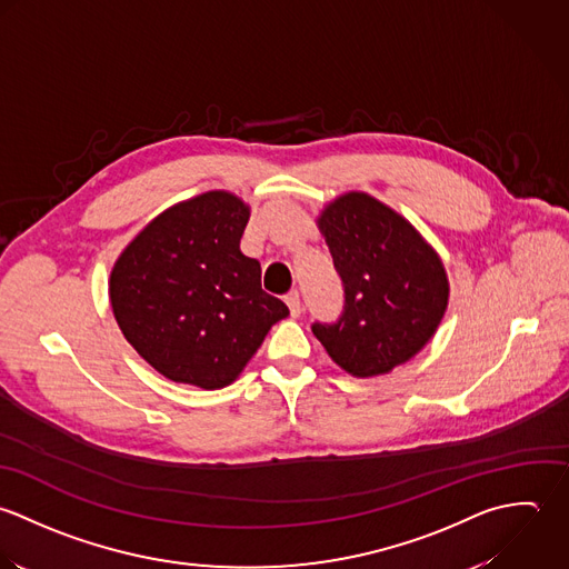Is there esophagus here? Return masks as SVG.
Wrapping results in <instances>:
<instances>
[{
  "instance_id": "obj_1",
  "label": "esophagus",
  "mask_w": 569,
  "mask_h": 569,
  "mask_svg": "<svg viewBox=\"0 0 569 569\" xmlns=\"http://www.w3.org/2000/svg\"><path fill=\"white\" fill-rule=\"evenodd\" d=\"M286 303H288V308H290V317L297 319V317L301 315V299H299V292H297V290L290 292V295L286 297Z\"/></svg>"
}]
</instances>
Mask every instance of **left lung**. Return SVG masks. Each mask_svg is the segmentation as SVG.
I'll return each instance as SVG.
<instances>
[{"instance_id": "obj_1", "label": "left lung", "mask_w": 569, "mask_h": 569, "mask_svg": "<svg viewBox=\"0 0 569 569\" xmlns=\"http://www.w3.org/2000/svg\"><path fill=\"white\" fill-rule=\"evenodd\" d=\"M341 274V317L312 323L330 358L356 378L389 373L436 335L449 279L440 254L400 213L362 191H349L319 216Z\"/></svg>"}]
</instances>
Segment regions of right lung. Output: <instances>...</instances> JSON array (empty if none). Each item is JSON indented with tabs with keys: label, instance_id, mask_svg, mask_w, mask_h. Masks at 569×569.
I'll return each instance as SVG.
<instances>
[{
	"label": "right lung",
	"instance_id": "obj_1",
	"mask_svg": "<svg viewBox=\"0 0 569 569\" xmlns=\"http://www.w3.org/2000/svg\"><path fill=\"white\" fill-rule=\"evenodd\" d=\"M250 209L228 191L180 202L116 259L110 301L129 345L164 378L230 385L288 306L261 290V266L239 250Z\"/></svg>",
	"mask_w": 569,
	"mask_h": 569
}]
</instances>
